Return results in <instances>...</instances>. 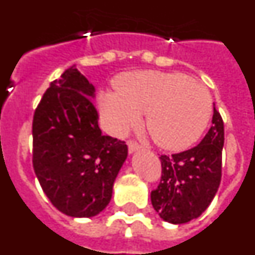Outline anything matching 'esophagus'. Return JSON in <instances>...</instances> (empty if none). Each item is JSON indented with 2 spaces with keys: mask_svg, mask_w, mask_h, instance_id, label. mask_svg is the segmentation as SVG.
<instances>
[{
  "mask_svg": "<svg viewBox=\"0 0 255 255\" xmlns=\"http://www.w3.org/2000/svg\"><path fill=\"white\" fill-rule=\"evenodd\" d=\"M128 148H129V153H134L135 150H139L141 147L139 145L138 143H136V141L129 140L128 141Z\"/></svg>",
  "mask_w": 255,
  "mask_h": 255,
  "instance_id": "1",
  "label": "esophagus"
}]
</instances>
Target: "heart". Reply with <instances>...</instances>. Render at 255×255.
<instances>
[{
	"label": "heart",
	"mask_w": 255,
	"mask_h": 255,
	"mask_svg": "<svg viewBox=\"0 0 255 255\" xmlns=\"http://www.w3.org/2000/svg\"><path fill=\"white\" fill-rule=\"evenodd\" d=\"M117 92H101L98 108L114 134H125L145 112V126L159 147L180 150L202 136L212 115L206 85L180 73L134 71L117 78Z\"/></svg>",
	"instance_id": "heart-1"
}]
</instances>
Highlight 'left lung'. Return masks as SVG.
Masks as SVG:
<instances>
[{"instance_id":"1","label":"left lung","mask_w":255,"mask_h":255,"mask_svg":"<svg viewBox=\"0 0 255 255\" xmlns=\"http://www.w3.org/2000/svg\"><path fill=\"white\" fill-rule=\"evenodd\" d=\"M224 141V121L215 107L211 129L197 147L159 157L161 182L150 200L162 220L186 224L208 208L221 182Z\"/></svg>"}]
</instances>
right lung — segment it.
I'll return each instance as SVG.
<instances>
[{
	"instance_id": "right-lung-1",
	"label": "right lung",
	"mask_w": 255,
	"mask_h": 255,
	"mask_svg": "<svg viewBox=\"0 0 255 255\" xmlns=\"http://www.w3.org/2000/svg\"><path fill=\"white\" fill-rule=\"evenodd\" d=\"M96 88L75 65L49 84L33 119V167L44 194L70 217H93L108 206L128 157L125 141L103 135Z\"/></svg>"
}]
</instances>
